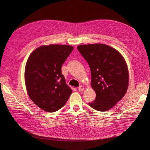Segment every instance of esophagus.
I'll list each match as a JSON object with an SVG mask.
<instances>
[{
	"mask_svg": "<svg viewBox=\"0 0 150 150\" xmlns=\"http://www.w3.org/2000/svg\"><path fill=\"white\" fill-rule=\"evenodd\" d=\"M83 89H84V87H83V86H80L79 87H78V90L80 92L83 91Z\"/></svg>",
	"mask_w": 150,
	"mask_h": 150,
	"instance_id": "34e87169",
	"label": "esophagus"
}]
</instances>
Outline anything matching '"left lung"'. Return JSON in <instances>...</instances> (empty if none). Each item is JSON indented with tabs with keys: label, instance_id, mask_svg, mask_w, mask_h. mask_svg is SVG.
Instances as JSON below:
<instances>
[{
	"label": "left lung",
	"instance_id": "left-lung-1",
	"mask_svg": "<svg viewBox=\"0 0 150 150\" xmlns=\"http://www.w3.org/2000/svg\"><path fill=\"white\" fill-rule=\"evenodd\" d=\"M77 49L90 67L91 86L96 93V99L88 104L97 111H108L127 92V63L119 52L105 44L81 45Z\"/></svg>",
	"mask_w": 150,
	"mask_h": 150
}]
</instances>
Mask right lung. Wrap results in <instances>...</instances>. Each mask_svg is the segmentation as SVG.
Instances as JSON below:
<instances>
[{
	"instance_id": "obj_1",
	"label": "right lung",
	"mask_w": 150,
	"mask_h": 150,
	"mask_svg": "<svg viewBox=\"0 0 150 150\" xmlns=\"http://www.w3.org/2000/svg\"><path fill=\"white\" fill-rule=\"evenodd\" d=\"M73 49L67 45H44L30 55L25 69L26 88L31 100L44 111H58L72 92L61 67Z\"/></svg>"
}]
</instances>
